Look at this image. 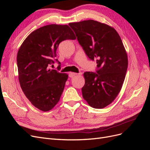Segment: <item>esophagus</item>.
<instances>
[{
    "label": "esophagus",
    "instance_id": "34e87169",
    "mask_svg": "<svg viewBox=\"0 0 150 150\" xmlns=\"http://www.w3.org/2000/svg\"><path fill=\"white\" fill-rule=\"evenodd\" d=\"M78 73H75V72H70V73L69 74V76L70 77V78H72V77L74 76H76V75H78Z\"/></svg>",
    "mask_w": 150,
    "mask_h": 150
}]
</instances>
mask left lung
<instances>
[{
  "mask_svg": "<svg viewBox=\"0 0 150 150\" xmlns=\"http://www.w3.org/2000/svg\"><path fill=\"white\" fill-rule=\"evenodd\" d=\"M79 44L91 60L96 59V72H85L83 97L89 105L102 109L119 94L128 68V56L121 39L112 27L96 21L69 24Z\"/></svg>",
  "mask_w": 150,
  "mask_h": 150,
  "instance_id": "left-lung-1",
  "label": "left lung"
}]
</instances>
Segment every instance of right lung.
Here are the masks:
<instances>
[{"label": "right lung", "mask_w": 150, "mask_h": 150, "mask_svg": "<svg viewBox=\"0 0 150 150\" xmlns=\"http://www.w3.org/2000/svg\"><path fill=\"white\" fill-rule=\"evenodd\" d=\"M76 39L69 25L50 24L33 31L21 44L17 56L19 83L27 98L39 110L48 111L59 101L68 74L49 67L54 62L60 42Z\"/></svg>", "instance_id": "1"}]
</instances>
